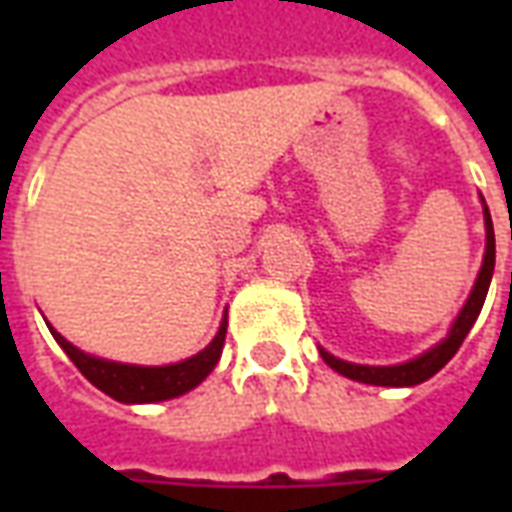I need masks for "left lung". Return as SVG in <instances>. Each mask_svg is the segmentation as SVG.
Instances as JSON below:
<instances>
[{"instance_id": "1", "label": "left lung", "mask_w": 512, "mask_h": 512, "mask_svg": "<svg viewBox=\"0 0 512 512\" xmlns=\"http://www.w3.org/2000/svg\"><path fill=\"white\" fill-rule=\"evenodd\" d=\"M494 260H496V244H494V224H491V213H488V205H485V260L480 274H477V282H474V290L469 301L463 304L458 321L452 323L447 340H441L436 348H430L428 354L411 359L406 365H392V367H367V365H351V362H343V359H334L332 354L321 351L323 362L343 373L345 378H354V381H362V384L373 386H414L428 381L430 376H436L441 367L450 362L452 356L458 354V348L466 340V334L477 321V315L483 310L485 293H488V285H491V274H494Z\"/></svg>"}]
</instances>
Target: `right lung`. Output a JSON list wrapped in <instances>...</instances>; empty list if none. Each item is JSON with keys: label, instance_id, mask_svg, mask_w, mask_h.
<instances>
[{"label": "right lung", "instance_id": "obj_1", "mask_svg": "<svg viewBox=\"0 0 512 512\" xmlns=\"http://www.w3.org/2000/svg\"><path fill=\"white\" fill-rule=\"evenodd\" d=\"M54 334V340L62 345V351L71 356V362L79 367L90 384H95L101 392L109 397H115L120 403H156V400H169L178 397L183 392H189L200 384L202 378L211 373L219 356H222L224 334H227V318L219 326V334L213 337V343L200 351L197 356H191L186 362L167 367H136V365H120V362H106L98 356H90L79 351L76 345H71L62 334Z\"/></svg>", "mask_w": 512, "mask_h": 512}]
</instances>
